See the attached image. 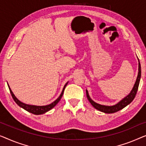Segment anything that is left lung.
Returning <instances> with one entry per match:
<instances>
[{"label":"left lung","instance_id":"1","mask_svg":"<svg viewBox=\"0 0 146 146\" xmlns=\"http://www.w3.org/2000/svg\"><path fill=\"white\" fill-rule=\"evenodd\" d=\"M139 61V59H138ZM138 75H137V79L135 81V83L134 84V87L132 90V91L130 92V93L128 94V96H126L124 98L117 103L116 104H115L114 106H104V105H101V104H99L98 103H96L95 102H94L93 100L91 99L90 96L88 94V91H86V93H87V97L89 100V101L91 102V104L93 105L94 108H95L96 109H97L100 111H101L102 112H104V113H114V112H118L119 110H122V108H124V107L130 103L131 102L134 100V98H135V94L137 93V89H138V87H139V81H140V78H141V65H140V63H139V64H138Z\"/></svg>","mask_w":146,"mask_h":146}]
</instances>
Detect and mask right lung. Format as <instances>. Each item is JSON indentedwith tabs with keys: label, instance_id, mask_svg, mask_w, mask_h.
Listing matches in <instances>:
<instances>
[{
	"label": "right lung",
	"instance_id": "obj_1",
	"mask_svg": "<svg viewBox=\"0 0 146 146\" xmlns=\"http://www.w3.org/2000/svg\"><path fill=\"white\" fill-rule=\"evenodd\" d=\"M67 83L65 84L64 87H63V91H62V93L60 94V96H59L58 98H57L56 100H55L54 102H53L52 103H51L50 104H48V105H46V106H34V105H30V104H24L23 102H20L19 100L17 99V98L15 96H14V94L12 93V91H11V88H10L9 85H8L9 86V90H10V92H11V94L12 96V98H13V99L14 101L16 104H18V106H20V107H22V108H24V110H27L28 112H31V113L34 114H44L45 112L49 111V110L52 109L53 108L54 106L56 105V104L58 103V102L60 100V99L63 96V92H64V90H65V88L66 87Z\"/></svg>",
	"mask_w": 146,
	"mask_h": 146
}]
</instances>
